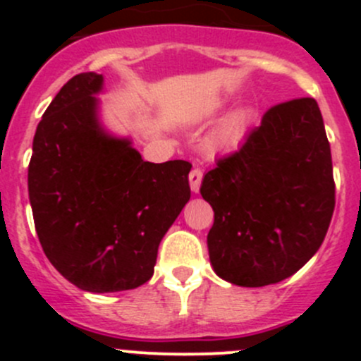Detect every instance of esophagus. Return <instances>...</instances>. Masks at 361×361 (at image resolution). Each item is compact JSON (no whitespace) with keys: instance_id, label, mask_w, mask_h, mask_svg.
<instances>
[{"instance_id":"1","label":"esophagus","mask_w":361,"mask_h":361,"mask_svg":"<svg viewBox=\"0 0 361 361\" xmlns=\"http://www.w3.org/2000/svg\"><path fill=\"white\" fill-rule=\"evenodd\" d=\"M188 181H190V188L192 192H195L197 194L199 188H201V181H202V171L201 169H192L190 174H188Z\"/></svg>"}]
</instances>
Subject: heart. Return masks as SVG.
Wrapping results in <instances>:
<instances>
[{
    "label": "heart",
    "mask_w": 361,
    "mask_h": 361,
    "mask_svg": "<svg viewBox=\"0 0 361 361\" xmlns=\"http://www.w3.org/2000/svg\"><path fill=\"white\" fill-rule=\"evenodd\" d=\"M248 118H250V111L246 110V108L232 113V115L228 116L224 123H221V127L218 129V133L214 134L213 141H211V143H213V147L214 148L232 147V145H234L235 141L241 137Z\"/></svg>",
    "instance_id": "heart-1"
}]
</instances>
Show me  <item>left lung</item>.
Wrapping results in <instances>:
<instances>
[{
  "instance_id": "8db88e82",
  "label": "left lung",
  "mask_w": 361,
  "mask_h": 361,
  "mask_svg": "<svg viewBox=\"0 0 361 361\" xmlns=\"http://www.w3.org/2000/svg\"><path fill=\"white\" fill-rule=\"evenodd\" d=\"M204 201L213 271L246 288L274 285L304 267L336 206L332 154L312 97L272 106L243 147L206 173Z\"/></svg>"
}]
</instances>
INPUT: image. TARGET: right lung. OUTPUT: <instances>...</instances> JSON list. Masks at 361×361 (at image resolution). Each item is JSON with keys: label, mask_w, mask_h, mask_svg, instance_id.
Returning a JSON list of instances; mask_svg holds the SVG:
<instances>
[{"label": "right lung", "mask_w": 361, "mask_h": 361, "mask_svg": "<svg viewBox=\"0 0 361 361\" xmlns=\"http://www.w3.org/2000/svg\"><path fill=\"white\" fill-rule=\"evenodd\" d=\"M104 76L64 83L36 127L27 171L36 234L83 292L133 290L154 276L162 238L190 199L185 160L145 162L101 122Z\"/></svg>", "instance_id": "right-lung-1"}]
</instances>
